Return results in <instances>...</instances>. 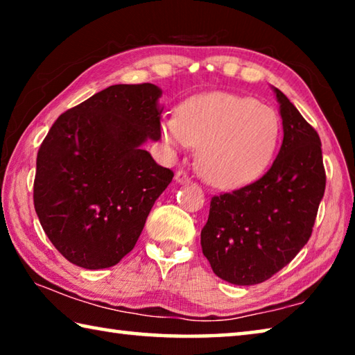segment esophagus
<instances>
[{"label":"esophagus","instance_id":"obj_1","mask_svg":"<svg viewBox=\"0 0 355 355\" xmlns=\"http://www.w3.org/2000/svg\"><path fill=\"white\" fill-rule=\"evenodd\" d=\"M175 180H177L178 183H189L191 182V177H189V173H186L184 171H178L175 173Z\"/></svg>","mask_w":355,"mask_h":355}]
</instances>
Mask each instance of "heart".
Instances as JSON below:
<instances>
[{"label":"heart","mask_w":355,"mask_h":355,"mask_svg":"<svg viewBox=\"0 0 355 355\" xmlns=\"http://www.w3.org/2000/svg\"><path fill=\"white\" fill-rule=\"evenodd\" d=\"M280 133L272 107L254 98L211 92L189 100L180 116L163 122V137L172 147L199 150L202 175L218 188H241L271 163Z\"/></svg>","instance_id":"b5f03b06"}]
</instances>
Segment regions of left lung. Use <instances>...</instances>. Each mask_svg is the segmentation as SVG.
<instances>
[{
    "instance_id": "obj_1",
    "label": "left lung",
    "mask_w": 355,
    "mask_h": 355,
    "mask_svg": "<svg viewBox=\"0 0 355 355\" xmlns=\"http://www.w3.org/2000/svg\"><path fill=\"white\" fill-rule=\"evenodd\" d=\"M274 92L284 125L277 158L254 183L213 196L200 233L213 272L233 285L261 284L299 254L326 189L320 136L284 92Z\"/></svg>"
}]
</instances>
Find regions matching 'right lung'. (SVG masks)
<instances>
[{
  "label": "right lung",
  "instance_id": "add662e5",
  "mask_svg": "<svg viewBox=\"0 0 355 355\" xmlns=\"http://www.w3.org/2000/svg\"><path fill=\"white\" fill-rule=\"evenodd\" d=\"M161 91L116 84L70 107L37 152L34 208L59 254L86 269L133 250L173 172L141 146L161 137Z\"/></svg>",
  "mask_w": 355,
  "mask_h": 355
}]
</instances>
